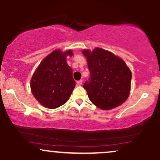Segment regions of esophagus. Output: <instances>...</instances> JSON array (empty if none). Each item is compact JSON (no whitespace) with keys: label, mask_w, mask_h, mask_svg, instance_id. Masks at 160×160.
<instances>
[{"label":"esophagus","mask_w":160,"mask_h":160,"mask_svg":"<svg viewBox=\"0 0 160 160\" xmlns=\"http://www.w3.org/2000/svg\"><path fill=\"white\" fill-rule=\"evenodd\" d=\"M77 84H78V86H81L82 84V80H78V81H77Z\"/></svg>","instance_id":"34e87169"}]
</instances>
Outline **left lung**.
Returning <instances> with one entry per match:
<instances>
[{
    "instance_id": "left-lung-1",
    "label": "left lung",
    "mask_w": 160,
    "mask_h": 160,
    "mask_svg": "<svg viewBox=\"0 0 160 160\" xmlns=\"http://www.w3.org/2000/svg\"><path fill=\"white\" fill-rule=\"evenodd\" d=\"M90 71L89 81L84 82L89 100L102 110H111L123 104L131 89L132 72L122 58L96 47L83 49Z\"/></svg>"
}]
</instances>
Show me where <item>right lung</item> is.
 Wrapping results in <instances>:
<instances>
[{
  "label": "right lung",
  "mask_w": 160,
  "mask_h": 160,
  "mask_svg": "<svg viewBox=\"0 0 160 160\" xmlns=\"http://www.w3.org/2000/svg\"><path fill=\"white\" fill-rule=\"evenodd\" d=\"M72 55L71 49L65 52L56 49L42 60L32 75L31 91L43 107L55 109L71 96L76 83L66 58Z\"/></svg>",
  "instance_id": "add662e5"
}]
</instances>
